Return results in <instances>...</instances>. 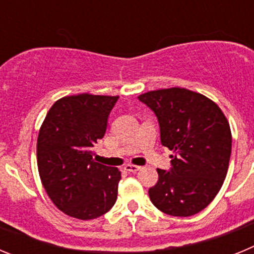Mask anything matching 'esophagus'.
Masks as SVG:
<instances>
[{"label":"esophagus","instance_id":"34e87169","mask_svg":"<svg viewBox=\"0 0 254 254\" xmlns=\"http://www.w3.org/2000/svg\"><path fill=\"white\" fill-rule=\"evenodd\" d=\"M125 169L127 170V172L136 173L141 169V167H138V165H132V164H127V165L125 167Z\"/></svg>","mask_w":254,"mask_h":254}]
</instances>
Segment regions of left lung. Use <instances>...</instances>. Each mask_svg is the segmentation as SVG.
<instances>
[{"label": "left lung", "mask_w": 254, "mask_h": 254, "mask_svg": "<svg viewBox=\"0 0 254 254\" xmlns=\"http://www.w3.org/2000/svg\"><path fill=\"white\" fill-rule=\"evenodd\" d=\"M138 99L158 117L161 143L174 152L169 172L158 169L150 199L164 214L192 216L210 205L228 173V120L216 103L183 87L147 91Z\"/></svg>", "instance_id": "left-lung-1"}]
</instances>
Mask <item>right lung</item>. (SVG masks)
Masks as SVG:
<instances>
[{
  "label": "right lung",
  "mask_w": 254,
  "mask_h": 254,
  "mask_svg": "<svg viewBox=\"0 0 254 254\" xmlns=\"http://www.w3.org/2000/svg\"><path fill=\"white\" fill-rule=\"evenodd\" d=\"M117 100L87 93L64 96L52 105L39 129L42 185L57 208L75 219H96L117 201L121 172L93 160V147L104 137Z\"/></svg>",
  "instance_id": "add662e5"
}]
</instances>
